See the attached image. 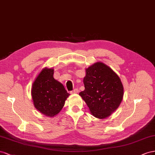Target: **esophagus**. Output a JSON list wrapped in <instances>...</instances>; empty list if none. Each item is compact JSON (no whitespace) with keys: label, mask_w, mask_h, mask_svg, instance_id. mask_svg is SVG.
Masks as SVG:
<instances>
[{"label":"esophagus","mask_w":155,"mask_h":155,"mask_svg":"<svg viewBox=\"0 0 155 155\" xmlns=\"http://www.w3.org/2000/svg\"><path fill=\"white\" fill-rule=\"evenodd\" d=\"M78 92V89H77V88H75V89H74L73 91H71V94H77Z\"/></svg>","instance_id":"esophagus-1"}]
</instances>
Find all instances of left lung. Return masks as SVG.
Here are the masks:
<instances>
[{"label": "left lung", "instance_id": "8db88e82", "mask_svg": "<svg viewBox=\"0 0 155 155\" xmlns=\"http://www.w3.org/2000/svg\"><path fill=\"white\" fill-rule=\"evenodd\" d=\"M85 90L80 92L90 112L97 118L110 116L121 104L123 86L120 78L108 65L97 62L86 69Z\"/></svg>", "mask_w": 155, "mask_h": 155}]
</instances>
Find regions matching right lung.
<instances>
[{
  "instance_id": "right-lung-1",
  "label": "right lung",
  "mask_w": 155,
  "mask_h": 155,
  "mask_svg": "<svg viewBox=\"0 0 155 155\" xmlns=\"http://www.w3.org/2000/svg\"><path fill=\"white\" fill-rule=\"evenodd\" d=\"M53 74L52 68L43 69L35 79L31 91L35 108L50 117L61 111L70 95L62 84L55 80Z\"/></svg>"
}]
</instances>
